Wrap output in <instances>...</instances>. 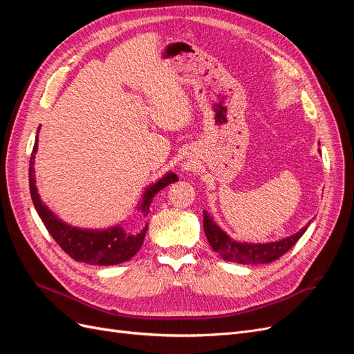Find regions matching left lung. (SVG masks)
<instances>
[{
  "mask_svg": "<svg viewBox=\"0 0 354 354\" xmlns=\"http://www.w3.org/2000/svg\"><path fill=\"white\" fill-rule=\"evenodd\" d=\"M307 227H303L292 236H288L282 241L270 242V243H246L233 241L227 236L216 223L212 221L211 216L203 211V232L207 234V239L211 248L221 255L224 260L234 261L239 264H264L272 263L279 259L285 252H288L292 246L303 236Z\"/></svg>",
  "mask_w": 354,
  "mask_h": 354,
  "instance_id": "obj_1",
  "label": "left lung"
}]
</instances>
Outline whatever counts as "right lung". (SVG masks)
Here are the masks:
<instances>
[{
    "instance_id": "right-lung-1",
    "label": "right lung",
    "mask_w": 354,
    "mask_h": 354,
    "mask_svg": "<svg viewBox=\"0 0 354 354\" xmlns=\"http://www.w3.org/2000/svg\"><path fill=\"white\" fill-rule=\"evenodd\" d=\"M37 147L38 136L35 138V145L34 149H32V155L29 160L30 198L32 202H34L39 218L44 223V226L51 234V238L59 243L60 248L69 257H72L75 261H82L94 266L120 264L134 257L136 252L140 250V246L145 241L147 226L140 232H131L121 226L111 227L108 230H82L77 227H71L68 224L62 223L55 214L47 209L44 203L41 202L35 186L34 162ZM177 180L178 177L176 174L169 173L145 192L140 205V211L143 212L145 217L147 216L149 207H151V202L158 192L168 186L169 183H174Z\"/></svg>"
}]
</instances>
